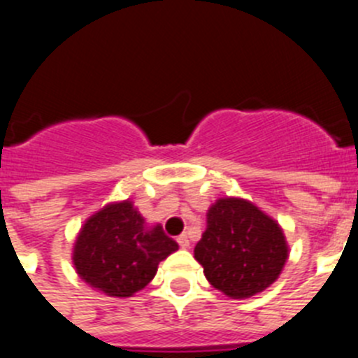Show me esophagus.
<instances>
[{
  "instance_id": "1",
  "label": "esophagus",
  "mask_w": 358,
  "mask_h": 358,
  "mask_svg": "<svg viewBox=\"0 0 358 358\" xmlns=\"http://www.w3.org/2000/svg\"><path fill=\"white\" fill-rule=\"evenodd\" d=\"M176 242H178V245L182 247V249H189V245H190L189 236H187V235H180L178 238H176Z\"/></svg>"
}]
</instances>
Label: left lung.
Wrapping results in <instances>:
<instances>
[{
	"instance_id": "left-lung-1",
	"label": "left lung",
	"mask_w": 358,
	"mask_h": 358,
	"mask_svg": "<svg viewBox=\"0 0 358 358\" xmlns=\"http://www.w3.org/2000/svg\"><path fill=\"white\" fill-rule=\"evenodd\" d=\"M288 255L277 220L242 198H220L210 206L194 247L210 285L231 299H249L273 285Z\"/></svg>"
}]
</instances>
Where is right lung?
Wrapping results in <instances>:
<instances>
[{"mask_svg": "<svg viewBox=\"0 0 358 358\" xmlns=\"http://www.w3.org/2000/svg\"><path fill=\"white\" fill-rule=\"evenodd\" d=\"M178 250L162 226H146L132 201L93 213L73 243L72 262L86 285L108 296H132L155 277L159 263Z\"/></svg>", "mask_w": 358, "mask_h": 358, "instance_id": "1", "label": "right lung"}]
</instances>
